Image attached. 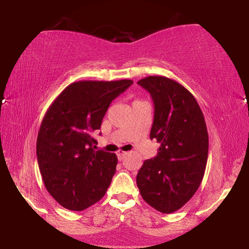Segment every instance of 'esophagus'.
<instances>
[{
    "label": "esophagus",
    "instance_id": "esophagus-1",
    "mask_svg": "<svg viewBox=\"0 0 249 249\" xmlns=\"http://www.w3.org/2000/svg\"><path fill=\"white\" fill-rule=\"evenodd\" d=\"M127 154H128V152H124V151H118V153H117L118 159L120 160V161H121V160H124V156L127 155Z\"/></svg>",
    "mask_w": 249,
    "mask_h": 249
}]
</instances>
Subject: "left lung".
I'll list each match as a JSON object with an SVG mask.
<instances>
[{"instance_id": "obj_1", "label": "left lung", "mask_w": 249, "mask_h": 249, "mask_svg": "<svg viewBox=\"0 0 249 249\" xmlns=\"http://www.w3.org/2000/svg\"><path fill=\"white\" fill-rule=\"evenodd\" d=\"M138 84L154 102L151 139L160 142L156 158L146 160L138 171L142 199L162 213H172L197 192L205 172L209 134L196 98L164 76H149Z\"/></svg>"}]
</instances>
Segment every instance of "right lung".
<instances>
[{"mask_svg":"<svg viewBox=\"0 0 249 249\" xmlns=\"http://www.w3.org/2000/svg\"><path fill=\"white\" fill-rule=\"evenodd\" d=\"M130 85V79L76 81L47 108L37 136V161L45 188L64 209L83 211L107 193L118 158L95 151L91 134Z\"/></svg>","mask_w":249,"mask_h":249,"instance_id":"obj_1","label":"right lung"}]
</instances>
